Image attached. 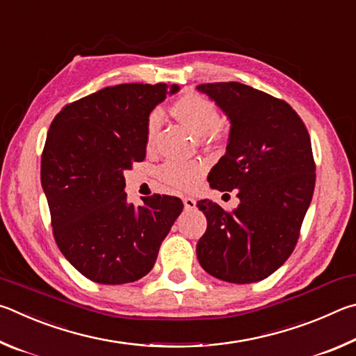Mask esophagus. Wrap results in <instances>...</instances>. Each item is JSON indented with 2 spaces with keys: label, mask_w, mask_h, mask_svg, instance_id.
<instances>
[{
  "label": "esophagus",
  "mask_w": 356,
  "mask_h": 356,
  "mask_svg": "<svg viewBox=\"0 0 356 356\" xmlns=\"http://www.w3.org/2000/svg\"><path fill=\"white\" fill-rule=\"evenodd\" d=\"M184 206L186 210H191L196 207V201L193 197H184Z\"/></svg>",
  "instance_id": "esophagus-1"
}]
</instances>
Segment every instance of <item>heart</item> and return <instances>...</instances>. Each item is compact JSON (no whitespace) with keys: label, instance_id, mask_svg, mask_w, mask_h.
<instances>
[{"label":"heart","instance_id":"b5f03b06","mask_svg":"<svg viewBox=\"0 0 356 356\" xmlns=\"http://www.w3.org/2000/svg\"><path fill=\"white\" fill-rule=\"evenodd\" d=\"M171 116L185 125L191 134L210 146L222 141L226 136L225 125L221 124L218 108L212 100L196 92H185L172 102L170 106ZM160 119L152 114L147 122V146L154 144ZM206 172V166L201 161H168L159 170V179L166 186L176 191H193L200 185Z\"/></svg>","mask_w":356,"mask_h":356}]
</instances>
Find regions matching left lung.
I'll return each instance as SVG.
<instances>
[{"label": "left lung", "mask_w": 356, "mask_h": 356, "mask_svg": "<svg viewBox=\"0 0 356 356\" xmlns=\"http://www.w3.org/2000/svg\"><path fill=\"white\" fill-rule=\"evenodd\" d=\"M231 119L226 154L209 174L212 188L236 190L229 212L209 200L196 206L207 229L196 245L215 278L250 284L276 272L298 242L316 185L308 129L287 102L237 81L197 86Z\"/></svg>", "instance_id": "left-lung-1"}]
</instances>
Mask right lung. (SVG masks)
Masks as SVG:
<instances>
[{
    "mask_svg": "<svg viewBox=\"0 0 356 356\" xmlns=\"http://www.w3.org/2000/svg\"><path fill=\"white\" fill-rule=\"evenodd\" d=\"M179 86L125 83L65 105L51 120L40 160L53 237L88 280L125 284L152 270L184 209L176 196L127 202L124 171L146 159L154 108Z\"/></svg>",
    "mask_w": 356,
    "mask_h": 356,
    "instance_id": "1",
    "label": "right lung"
}]
</instances>
